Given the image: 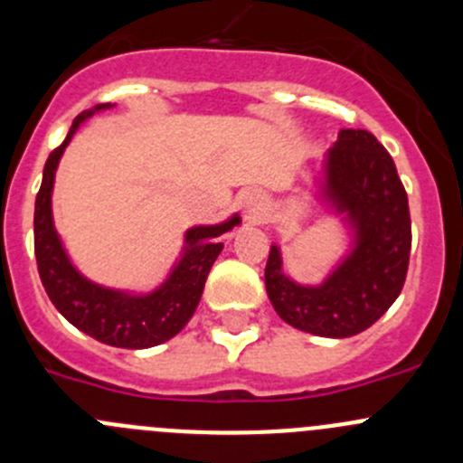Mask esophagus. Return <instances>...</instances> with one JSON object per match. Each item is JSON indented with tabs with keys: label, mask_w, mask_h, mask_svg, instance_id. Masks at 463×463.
<instances>
[{
	"label": "esophagus",
	"mask_w": 463,
	"mask_h": 463,
	"mask_svg": "<svg viewBox=\"0 0 463 463\" xmlns=\"http://www.w3.org/2000/svg\"><path fill=\"white\" fill-rule=\"evenodd\" d=\"M244 213L249 214L250 219H255L258 214L264 213V197H261V194H258V193H250L249 197L244 199Z\"/></svg>",
	"instance_id": "1"
}]
</instances>
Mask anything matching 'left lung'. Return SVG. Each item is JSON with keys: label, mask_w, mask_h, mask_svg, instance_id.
I'll return each mask as SVG.
<instances>
[{"label": "left lung", "mask_w": 463, "mask_h": 463, "mask_svg": "<svg viewBox=\"0 0 463 463\" xmlns=\"http://www.w3.org/2000/svg\"><path fill=\"white\" fill-rule=\"evenodd\" d=\"M322 194L354 228L352 253L320 287H302L282 273L279 249L270 246L266 293L296 329L349 338L374 325L403 288L412 246L408 194L387 149L365 129H340Z\"/></svg>", "instance_id": "1"}]
</instances>
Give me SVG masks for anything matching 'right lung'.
<instances>
[{
    "mask_svg": "<svg viewBox=\"0 0 463 463\" xmlns=\"http://www.w3.org/2000/svg\"><path fill=\"white\" fill-rule=\"evenodd\" d=\"M111 107L96 105L93 109L82 111L73 120L67 138L60 147L49 154L42 175L40 193L35 199V260L37 273L44 284L46 296L55 309L73 326L85 331L91 338L111 347L123 349H147L175 338L188 320L193 318L199 300H202L203 284L213 269L214 260L222 253L223 244L217 241L223 232L232 231L240 223V217H231L217 226H194L185 232V253L170 278L147 296H129L114 288L98 287L82 278L69 261L62 249L58 232L53 228L51 214V193H53L55 167L67 147L78 125L89 118L93 111Z\"/></svg>",
    "mask_w": 463,
    "mask_h": 463,
    "instance_id": "obj_1",
    "label": "right lung"
}]
</instances>
